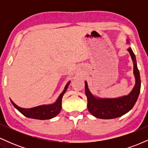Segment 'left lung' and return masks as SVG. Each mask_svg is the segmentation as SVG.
<instances>
[{"label":"left lung","instance_id":"1","mask_svg":"<svg viewBox=\"0 0 148 148\" xmlns=\"http://www.w3.org/2000/svg\"><path fill=\"white\" fill-rule=\"evenodd\" d=\"M129 42V40H127ZM134 63V74L136 84L128 95L118 98H99L95 97L88 89L87 82L85 81V92L88 99V109L92 115L100 119H113L118 118L128 113L133 108L138 99L140 90V73L137 67L136 60L132 49L129 48Z\"/></svg>","mask_w":148,"mask_h":148}]
</instances>
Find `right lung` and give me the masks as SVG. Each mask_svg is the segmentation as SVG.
<instances>
[{
	"label": "right lung",
	"instance_id": "right-lung-1",
	"mask_svg": "<svg viewBox=\"0 0 148 148\" xmlns=\"http://www.w3.org/2000/svg\"><path fill=\"white\" fill-rule=\"evenodd\" d=\"M69 84H70V81H69L66 84L64 90L58 97L56 101L52 104L42 105V106H38L30 108H23L15 104L11 99H10V101H11L13 106L20 113L27 118L37 119V120H49V119H51L56 116L60 112L61 108H62V98L63 97V95L65 93L66 90H67Z\"/></svg>",
	"mask_w": 148,
	"mask_h": 148
}]
</instances>
